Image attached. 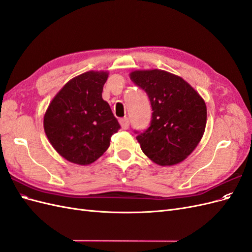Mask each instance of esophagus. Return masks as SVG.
<instances>
[{"mask_svg":"<svg viewBox=\"0 0 252 252\" xmlns=\"http://www.w3.org/2000/svg\"><path fill=\"white\" fill-rule=\"evenodd\" d=\"M119 122H120V125H121L122 128H123V129H128V127H129V120L127 118L121 119Z\"/></svg>","mask_w":252,"mask_h":252,"instance_id":"34e87169","label":"esophagus"}]
</instances>
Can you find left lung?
Returning a JSON list of instances; mask_svg holds the SVG:
<instances>
[{
    "label": "left lung",
    "mask_w": 252,
    "mask_h": 252,
    "mask_svg": "<svg viewBox=\"0 0 252 252\" xmlns=\"http://www.w3.org/2000/svg\"><path fill=\"white\" fill-rule=\"evenodd\" d=\"M129 77L147 94L154 111L147 130L136 136L142 151L159 166L183 162L205 132L203 97L184 79L165 70H134Z\"/></svg>",
    "instance_id": "1"
}]
</instances>
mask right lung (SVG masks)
Returning <instances> with one entry per match:
<instances>
[{
    "label": "right lung",
    "instance_id": "add662e5",
    "mask_svg": "<svg viewBox=\"0 0 252 252\" xmlns=\"http://www.w3.org/2000/svg\"><path fill=\"white\" fill-rule=\"evenodd\" d=\"M107 71L84 72L68 81L44 114V130L58 154L78 165L103 156L110 138L121 128L109 104L103 100Z\"/></svg>",
    "mask_w": 252,
    "mask_h": 252
}]
</instances>
